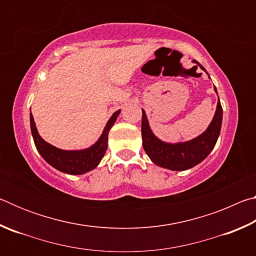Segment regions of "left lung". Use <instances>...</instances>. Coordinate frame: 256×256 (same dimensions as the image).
<instances>
[{
    "label": "left lung",
    "instance_id": "left-lung-1",
    "mask_svg": "<svg viewBox=\"0 0 256 256\" xmlns=\"http://www.w3.org/2000/svg\"><path fill=\"white\" fill-rule=\"evenodd\" d=\"M193 62L198 64L196 60ZM200 68L204 70L202 66H200ZM214 92H216V86ZM222 107L218 97L214 116L204 132L190 141L168 144V142L160 140L151 131L146 112L142 110V146L151 162L157 166L170 170H186L203 162L214 148L216 140L219 138L220 130H222Z\"/></svg>",
    "mask_w": 256,
    "mask_h": 256
}]
</instances>
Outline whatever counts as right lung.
<instances>
[{
  "instance_id": "1",
  "label": "right lung",
  "mask_w": 256,
  "mask_h": 256,
  "mask_svg": "<svg viewBox=\"0 0 256 256\" xmlns=\"http://www.w3.org/2000/svg\"><path fill=\"white\" fill-rule=\"evenodd\" d=\"M120 112V110H116L108 120L106 126L96 144L82 150H63L50 144L40 136L32 114H30V128H32L34 146L42 157L55 170L70 175L86 174V172L94 170L105 156L108 146V133L118 120Z\"/></svg>"
}]
</instances>
